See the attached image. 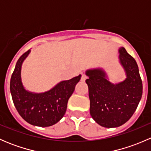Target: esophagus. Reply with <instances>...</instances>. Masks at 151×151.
Segmentation results:
<instances>
[{
  "mask_svg": "<svg viewBox=\"0 0 151 151\" xmlns=\"http://www.w3.org/2000/svg\"><path fill=\"white\" fill-rule=\"evenodd\" d=\"M86 79H87V76L85 75V74H83V75H82V77H81V81L82 82H85Z\"/></svg>",
  "mask_w": 151,
  "mask_h": 151,
  "instance_id": "obj_1",
  "label": "esophagus"
}]
</instances>
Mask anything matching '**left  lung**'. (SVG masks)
<instances>
[{
	"mask_svg": "<svg viewBox=\"0 0 151 151\" xmlns=\"http://www.w3.org/2000/svg\"><path fill=\"white\" fill-rule=\"evenodd\" d=\"M119 60L126 78L113 84L101 68L87 70L90 114L100 126L118 127L127 122L134 113L142 95V83L136 60L120 47Z\"/></svg>",
	"mask_w": 151,
	"mask_h": 151,
	"instance_id": "obj_1",
	"label": "left lung"
}]
</instances>
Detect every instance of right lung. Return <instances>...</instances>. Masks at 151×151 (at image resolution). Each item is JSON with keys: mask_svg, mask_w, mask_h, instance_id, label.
<instances>
[{"mask_svg": "<svg viewBox=\"0 0 151 151\" xmlns=\"http://www.w3.org/2000/svg\"><path fill=\"white\" fill-rule=\"evenodd\" d=\"M30 52V50H28L17 62L11 77V94L17 110L26 122L47 127L57 123L65 115L68 99L80 80L81 74L61 81L45 93L30 92L25 90L21 80L22 64Z\"/></svg>", "mask_w": 151, "mask_h": 151, "instance_id": "obj_1", "label": "right lung"}]
</instances>
